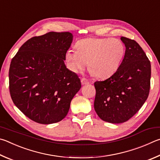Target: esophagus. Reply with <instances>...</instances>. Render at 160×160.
Segmentation results:
<instances>
[{
	"label": "esophagus",
	"mask_w": 160,
	"mask_h": 160,
	"mask_svg": "<svg viewBox=\"0 0 160 160\" xmlns=\"http://www.w3.org/2000/svg\"><path fill=\"white\" fill-rule=\"evenodd\" d=\"M81 81H82V83L83 85H87L89 83V82L86 79V78H82V79H81Z\"/></svg>",
	"instance_id": "1"
}]
</instances>
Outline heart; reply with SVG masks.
Instances as JSON below:
<instances>
[{"instance_id": "1", "label": "heart", "mask_w": 160, "mask_h": 160, "mask_svg": "<svg viewBox=\"0 0 160 160\" xmlns=\"http://www.w3.org/2000/svg\"><path fill=\"white\" fill-rule=\"evenodd\" d=\"M77 50H69L65 60L71 71L78 73L87 65L90 73L102 79L112 76L119 69L125 52L117 38H87L76 43Z\"/></svg>"}]
</instances>
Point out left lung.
<instances>
[{"instance_id": "obj_1", "label": "left lung", "mask_w": 160, "mask_h": 160, "mask_svg": "<svg viewBox=\"0 0 160 160\" xmlns=\"http://www.w3.org/2000/svg\"><path fill=\"white\" fill-rule=\"evenodd\" d=\"M125 54L117 71L103 82H95L94 109L100 119L112 124L128 121L144 104L149 95L151 64L134 40L121 37Z\"/></svg>"}]
</instances>
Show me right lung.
<instances>
[{
  "label": "right lung",
  "mask_w": 160,
  "mask_h": 160,
  "mask_svg": "<svg viewBox=\"0 0 160 160\" xmlns=\"http://www.w3.org/2000/svg\"><path fill=\"white\" fill-rule=\"evenodd\" d=\"M73 41L69 32H48L31 38L11 61L9 88L19 110L39 124L62 120L82 83L64 60Z\"/></svg>",
  "instance_id": "obj_1"
}]
</instances>
